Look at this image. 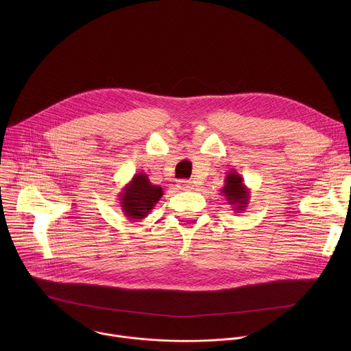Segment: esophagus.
Here are the masks:
<instances>
[{"label": "esophagus", "instance_id": "esophagus-1", "mask_svg": "<svg viewBox=\"0 0 351 351\" xmlns=\"http://www.w3.org/2000/svg\"><path fill=\"white\" fill-rule=\"evenodd\" d=\"M178 187H179L180 190H191V189H193V183H191L190 180H180V182L178 183Z\"/></svg>", "mask_w": 351, "mask_h": 351}]
</instances>
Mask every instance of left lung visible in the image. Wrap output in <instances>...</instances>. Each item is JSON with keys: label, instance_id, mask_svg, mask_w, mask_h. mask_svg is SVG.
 I'll return each mask as SVG.
<instances>
[{"label": "left lung", "instance_id": "obj_1", "mask_svg": "<svg viewBox=\"0 0 351 351\" xmlns=\"http://www.w3.org/2000/svg\"><path fill=\"white\" fill-rule=\"evenodd\" d=\"M221 195L225 197L226 204H229L236 214H241L250 202V189L244 184L243 178L232 169L225 176V184L221 189Z\"/></svg>", "mask_w": 351, "mask_h": 351}]
</instances>
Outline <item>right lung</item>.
<instances>
[{
  "label": "right lung",
  "instance_id": "add662e5",
  "mask_svg": "<svg viewBox=\"0 0 351 351\" xmlns=\"http://www.w3.org/2000/svg\"><path fill=\"white\" fill-rule=\"evenodd\" d=\"M161 186L153 184L144 172L136 173L119 193V207L123 215L136 222L144 219L162 197Z\"/></svg>",
  "mask_w": 351,
  "mask_h": 351
}]
</instances>
